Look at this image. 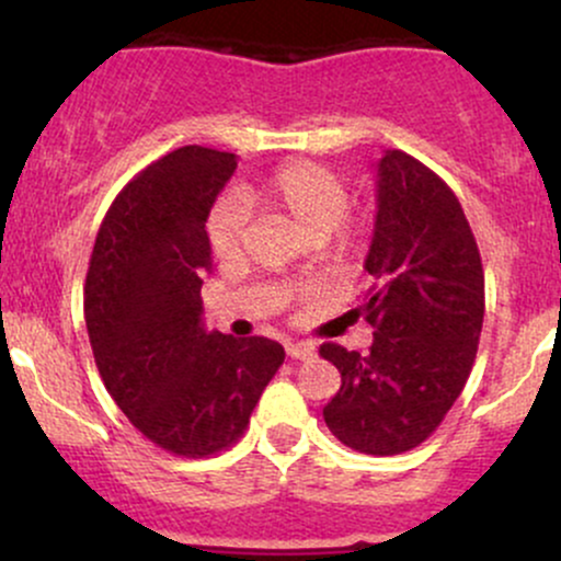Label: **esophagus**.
Returning a JSON list of instances; mask_svg holds the SVG:
<instances>
[{"label": "esophagus", "mask_w": 561, "mask_h": 561, "mask_svg": "<svg viewBox=\"0 0 561 561\" xmlns=\"http://www.w3.org/2000/svg\"><path fill=\"white\" fill-rule=\"evenodd\" d=\"M285 351L289 358H302V362H306V358H311L313 353H317V347L311 343H287Z\"/></svg>", "instance_id": "esophagus-1"}]
</instances>
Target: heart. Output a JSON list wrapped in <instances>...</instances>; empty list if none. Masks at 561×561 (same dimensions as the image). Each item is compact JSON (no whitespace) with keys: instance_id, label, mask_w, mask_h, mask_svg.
<instances>
[{"instance_id":"obj_1","label":"heart","mask_w":561,"mask_h":561,"mask_svg":"<svg viewBox=\"0 0 561 561\" xmlns=\"http://www.w3.org/2000/svg\"><path fill=\"white\" fill-rule=\"evenodd\" d=\"M268 208L276 210L295 231H300L306 240H327L334 234L340 242L347 244L356 237V227L347 221V184L337 173L324 169L319 163H289L285 169L263 182L255 190ZM208 242L216 255L231 259L242 250L244 231H248V214L234 195L221 197L210 208Z\"/></svg>"}]
</instances>
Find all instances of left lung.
<instances>
[{"label":"left lung","instance_id":"obj_1","mask_svg":"<svg viewBox=\"0 0 561 561\" xmlns=\"http://www.w3.org/2000/svg\"><path fill=\"white\" fill-rule=\"evenodd\" d=\"M364 317L369 353L319 347L343 385L324 405L332 435L358 454L392 456L435 433L472 371L485 313L478 242L450 186L416 158L377 163V221Z\"/></svg>","mask_w":561,"mask_h":561}]
</instances>
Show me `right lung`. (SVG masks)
<instances>
[{
	"label": "right lung",
	"instance_id": "add662e5",
	"mask_svg": "<svg viewBox=\"0 0 561 561\" xmlns=\"http://www.w3.org/2000/svg\"><path fill=\"white\" fill-rule=\"evenodd\" d=\"M237 169L231 152L186 145L147 165L113 199L83 285V319L102 382L147 440L190 459L248 427L285 347L203 327L205 221Z\"/></svg>",
	"mask_w": 561,
	"mask_h": 561
}]
</instances>
